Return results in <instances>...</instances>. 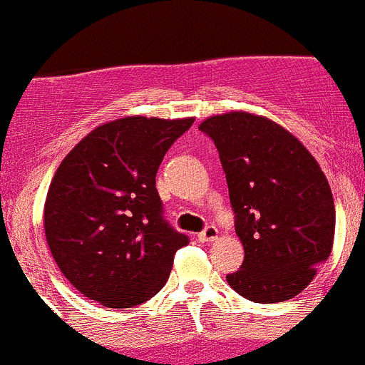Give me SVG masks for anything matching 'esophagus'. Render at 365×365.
<instances>
[{"instance_id":"obj_1","label":"esophagus","mask_w":365,"mask_h":365,"mask_svg":"<svg viewBox=\"0 0 365 365\" xmlns=\"http://www.w3.org/2000/svg\"><path fill=\"white\" fill-rule=\"evenodd\" d=\"M216 237H218V229L212 225H207L200 234H198V240H200L202 243H205V241H215Z\"/></svg>"}]
</instances>
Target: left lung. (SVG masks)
<instances>
[{
	"label": "left lung",
	"mask_w": 365,
	"mask_h": 365,
	"mask_svg": "<svg viewBox=\"0 0 365 365\" xmlns=\"http://www.w3.org/2000/svg\"><path fill=\"white\" fill-rule=\"evenodd\" d=\"M215 142L245 261L229 286L255 304L297 297L331 252L335 205L312 154L266 117L230 111L198 125Z\"/></svg>",
	"instance_id": "8db88e82"
}]
</instances>
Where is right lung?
<instances>
[{
	"label": "right lung",
	"instance_id": "1",
	"mask_svg": "<svg viewBox=\"0 0 365 365\" xmlns=\"http://www.w3.org/2000/svg\"><path fill=\"white\" fill-rule=\"evenodd\" d=\"M193 117H124L85 136L61 161L44 205L49 250L65 279L93 302L129 309L167 284L190 243L163 218L156 174Z\"/></svg>",
	"mask_w": 365,
	"mask_h": 365
}]
</instances>
